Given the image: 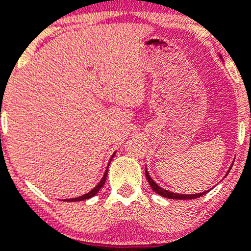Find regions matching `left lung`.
I'll list each match as a JSON object with an SVG mask.
<instances>
[{
    "label": "left lung",
    "mask_w": 251,
    "mask_h": 251,
    "mask_svg": "<svg viewBox=\"0 0 251 251\" xmlns=\"http://www.w3.org/2000/svg\"><path fill=\"white\" fill-rule=\"evenodd\" d=\"M230 170V168H229ZM146 177H147L148 180V184L151 185V187H152V190L154 191L155 194H158V195L163 196V198H167V199H174V200H191V199H198L200 198V196L205 195L207 191H203V193L201 194H193V195H185V194H175V193H172V191L169 190H165V189H162V187L159 186L158 184H155L154 180L152 179V177L150 176V174H148L147 172V168H146Z\"/></svg>",
    "instance_id": "1"
}]
</instances>
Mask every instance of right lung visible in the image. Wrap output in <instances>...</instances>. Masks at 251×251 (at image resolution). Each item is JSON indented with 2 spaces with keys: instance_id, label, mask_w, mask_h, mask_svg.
<instances>
[{
  "instance_id": "right-lung-1",
  "label": "right lung",
  "mask_w": 251,
  "mask_h": 251,
  "mask_svg": "<svg viewBox=\"0 0 251 251\" xmlns=\"http://www.w3.org/2000/svg\"><path fill=\"white\" fill-rule=\"evenodd\" d=\"M114 155H115V153H114V154H113V157H114ZM113 157H111V158H113ZM110 162H111V159H110ZM109 164H110V163H109ZM109 164H108V167H109ZM108 167H106V170H105V173H104L103 177H101V180H100V181L98 182V185H97V186L94 187V189H92V190L89 191V193L84 194V195L79 196V198H75V199H67V200H65V201H83V200H87V199H91V198H93V196H96L97 194H98V191L100 190L101 187H103V185L105 184L106 175H108Z\"/></svg>"
}]
</instances>
